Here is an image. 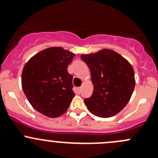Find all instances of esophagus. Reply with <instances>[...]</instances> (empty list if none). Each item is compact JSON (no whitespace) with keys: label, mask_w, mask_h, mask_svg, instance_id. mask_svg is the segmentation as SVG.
<instances>
[{"label":"esophagus","mask_w":158,"mask_h":158,"mask_svg":"<svg viewBox=\"0 0 158 158\" xmlns=\"http://www.w3.org/2000/svg\"><path fill=\"white\" fill-rule=\"evenodd\" d=\"M77 89H78V92H79V93H81V92H82V87H79Z\"/></svg>","instance_id":"esophagus-1"}]
</instances>
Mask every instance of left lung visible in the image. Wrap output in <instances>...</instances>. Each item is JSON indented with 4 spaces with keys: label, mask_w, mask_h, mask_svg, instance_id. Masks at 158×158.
<instances>
[{
    "label": "left lung",
    "mask_w": 158,
    "mask_h": 158,
    "mask_svg": "<svg viewBox=\"0 0 158 158\" xmlns=\"http://www.w3.org/2000/svg\"><path fill=\"white\" fill-rule=\"evenodd\" d=\"M81 58L90 69L94 85L92 95L85 99L87 108L102 118L118 114L130 100L135 88L132 65L120 54L110 49L82 54Z\"/></svg>",
    "instance_id": "8db88e82"
}]
</instances>
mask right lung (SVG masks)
<instances>
[{"label": "right lung", "instance_id": "obj_1", "mask_svg": "<svg viewBox=\"0 0 158 158\" xmlns=\"http://www.w3.org/2000/svg\"><path fill=\"white\" fill-rule=\"evenodd\" d=\"M75 54L61 47L44 49L24 66L22 88L31 105L49 117L66 113L75 96L73 76L67 71Z\"/></svg>", "mask_w": 158, "mask_h": 158}]
</instances>
